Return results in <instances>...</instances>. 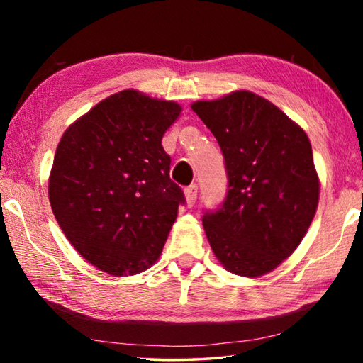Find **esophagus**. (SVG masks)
Segmentation results:
<instances>
[{"instance_id":"34e87169","label":"esophagus","mask_w":363,"mask_h":363,"mask_svg":"<svg viewBox=\"0 0 363 363\" xmlns=\"http://www.w3.org/2000/svg\"><path fill=\"white\" fill-rule=\"evenodd\" d=\"M184 192H186L187 205L192 206L195 201H196V192H199V186H196V184H190V186H187Z\"/></svg>"}]
</instances>
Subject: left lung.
<instances>
[{"mask_svg":"<svg viewBox=\"0 0 363 363\" xmlns=\"http://www.w3.org/2000/svg\"><path fill=\"white\" fill-rule=\"evenodd\" d=\"M192 110L224 155L227 194L203 227L224 267L259 277L303 240L318 203V177L306 133L274 104L248 91Z\"/></svg>","mask_w":363,"mask_h":363,"instance_id":"1","label":"left lung"}]
</instances>
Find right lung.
<instances>
[{
    "instance_id": "1",
    "label": "right lung",
    "mask_w": 363,
    "mask_h": 363,
    "mask_svg": "<svg viewBox=\"0 0 363 363\" xmlns=\"http://www.w3.org/2000/svg\"><path fill=\"white\" fill-rule=\"evenodd\" d=\"M179 113L176 102L125 89L60 139L49 176L52 213L78 253L104 272L133 275L152 266L186 203L162 145Z\"/></svg>"
}]
</instances>
